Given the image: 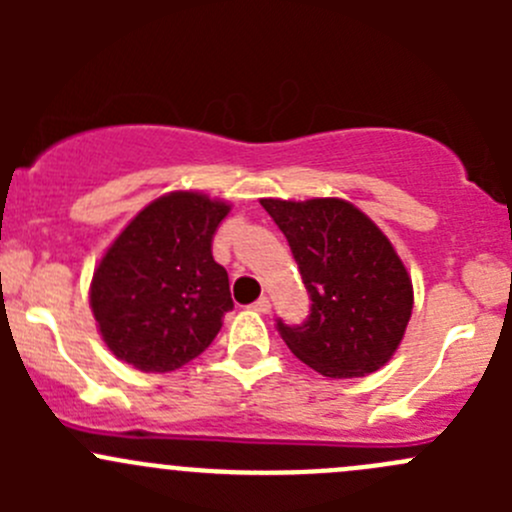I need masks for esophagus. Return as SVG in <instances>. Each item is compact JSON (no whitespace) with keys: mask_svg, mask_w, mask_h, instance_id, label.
Masks as SVG:
<instances>
[{"mask_svg":"<svg viewBox=\"0 0 512 512\" xmlns=\"http://www.w3.org/2000/svg\"><path fill=\"white\" fill-rule=\"evenodd\" d=\"M252 309H257V312H262V314H267L272 309V302L267 297H260L257 299L255 304H252Z\"/></svg>","mask_w":512,"mask_h":512,"instance_id":"34e87169","label":"esophagus"}]
</instances>
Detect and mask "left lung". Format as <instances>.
<instances>
[{"label": "left lung", "mask_w": 512, "mask_h": 512, "mask_svg": "<svg viewBox=\"0 0 512 512\" xmlns=\"http://www.w3.org/2000/svg\"><path fill=\"white\" fill-rule=\"evenodd\" d=\"M260 203L285 232L312 302L302 324L277 319L289 352L332 379L381 369L414 307L411 277L384 232L339 198Z\"/></svg>", "instance_id": "1"}]
</instances>
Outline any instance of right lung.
<instances>
[{
    "label": "right lung",
    "instance_id": "1",
    "mask_svg": "<svg viewBox=\"0 0 512 512\" xmlns=\"http://www.w3.org/2000/svg\"><path fill=\"white\" fill-rule=\"evenodd\" d=\"M230 205L200 193L153 200L116 237L91 282L103 342L138 371H175L213 344L235 304L213 237Z\"/></svg>",
    "mask_w": 512,
    "mask_h": 512
}]
</instances>
